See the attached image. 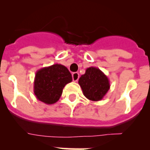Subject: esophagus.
<instances>
[{"label": "esophagus", "mask_w": 150, "mask_h": 150, "mask_svg": "<svg viewBox=\"0 0 150 150\" xmlns=\"http://www.w3.org/2000/svg\"><path fill=\"white\" fill-rule=\"evenodd\" d=\"M72 77H73V80H74V82H77L78 79H79V73H77V72L73 73Z\"/></svg>", "instance_id": "obj_1"}]
</instances>
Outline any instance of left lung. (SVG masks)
I'll list each match as a JSON object with an SVG mask.
<instances>
[{"instance_id":"8db88e82","label":"left lung","mask_w":150,"mask_h":150,"mask_svg":"<svg viewBox=\"0 0 150 150\" xmlns=\"http://www.w3.org/2000/svg\"><path fill=\"white\" fill-rule=\"evenodd\" d=\"M78 83L85 97L93 101L102 100L110 87L108 77L95 67H88L86 73L79 77Z\"/></svg>"}]
</instances>
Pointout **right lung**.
<instances>
[{
	"instance_id": "right-lung-1",
	"label": "right lung",
	"mask_w": 150,
	"mask_h": 150,
	"mask_svg": "<svg viewBox=\"0 0 150 150\" xmlns=\"http://www.w3.org/2000/svg\"><path fill=\"white\" fill-rule=\"evenodd\" d=\"M72 81L68 69L60 64L42 67L35 74L34 93L46 104H53L62 96L64 87Z\"/></svg>"
}]
</instances>
